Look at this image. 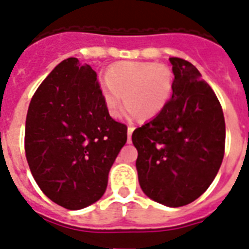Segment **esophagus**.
Listing matches in <instances>:
<instances>
[{
    "instance_id": "esophagus-1",
    "label": "esophagus",
    "mask_w": 249,
    "mask_h": 249,
    "mask_svg": "<svg viewBox=\"0 0 249 249\" xmlns=\"http://www.w3.org/2000/svg\"><path fill=\"white\" fill-rule=\"evenodd\" d=\"M135 127L134 126H128V128H127V142H131V135H132V132H134Z\"/></svg>"
}]
</instances>
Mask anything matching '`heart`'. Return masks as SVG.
<instances>
[{
  "label": "heart",
  "instance_id": "b5f03b06",
  "mask_svg": "<svg viewBox=\"0 0 249 249\" xmlns=\"http://www.w3.org/2000/svg\"><path fill=\"white\" fill-rule=\"evenodd\" d=\"M173 88L171 70L156 62L115 63L100 82L104 105L113 118L122 114L124 98L130 113L139 119H155L170 101Z\"/></svg>",
  "mask_w": 249,
  "mask_h": 249
}]
</instances>
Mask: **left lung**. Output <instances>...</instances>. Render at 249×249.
I'll use <instances>...</instances> for the list:
<instances>
[{"instance_id":"1","label":"left lung","mask_w":249,"mask_h":249,"mask_svg":"<svg viewBox=\"0 0 249 249\" xmlns=\"http://www.w3.org/2000/svg\"><path fill=\"white\" fill-rule=\"evenodd\" d=\"M174 88L165 110L132 132L139 183L166 207H183L208 190L225 155L226 127L214 90L196 67L171 57Z\"/></svg>"}]
</instances>
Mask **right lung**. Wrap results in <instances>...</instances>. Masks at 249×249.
Here are the masks:
<instances>
[{
	"label": "right lung",
	"instance_id": "right-lung-1",
	"mask_svg": "<svg viewBox=\"0 0 249 249\" xmlns=\"http://www.w3.org/2000/svg\"><path fill=\"white\" fill-rule=\"evenodd\" d=\"M127 142V126L105 109L96 71L67 58L38 86L27 111L24 151L40 190L78 211L101 198Z\"/></svg>",
	"mask_w": 249,
	"mask_h": 249
}]
</instances>
